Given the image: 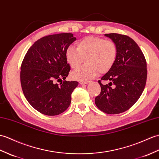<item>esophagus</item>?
<instances>
[{"label":"esophagus","instance_id":"34e87169","mask_svg":"<svg viewBox=\"0 0 159 159\" xmlns=\"http://www.w3.org/2000/svg\"><path fill=\"white\" fill-rule=\"evenodd\" d=\"M89 82L90 81H89V80H84V81H80L79 83L80 84H88Z\"/></svg>","mask_w":159,"mask_h":159}]
</instances>
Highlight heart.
Listing matches in <instances>:
<instances>
[{
    "label": "heart",
    "instance_id": "obj_1",
    "mask_svg": "<svg viewBox=\"0 0 159 159\" xmlns=\"http://www.w3.org/2000/svg\"><path fill=\"white\" fill-rule=\"evenodd\" d=\"M77 50L69 47L66 58L72 68L75 69L86 59V64L72 72L75 80L83 81L95 78L100 72L106 73L111 69L117 57V47L111 40L98 37L86 36L76 44Z\"/></svg>",
    "mask_w": 159,
    "mask_h": 159
}]
</instances>
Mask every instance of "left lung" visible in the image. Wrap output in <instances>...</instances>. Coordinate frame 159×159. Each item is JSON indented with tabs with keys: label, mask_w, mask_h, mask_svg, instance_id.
Returning a JSON list of instances; mask_svg holds the SVG:
<instances>
[{
	"label": "left lung",
	"mask_w": 159,
	"mask_h": 159,
	"mask_svg": "<svg viewBox=\"0 0 159 159\" xmlns=\"http://www.w3.org/2000/svg\"><path fill=\"white\" fill-rule=\"evenodd\" d=\"M116 44L117 57L113 67L98 80L101 92L95 99V105L106 114H120L129 109L141 96L147 79L146 61L142 51L129 36L105 34Z\"/></svg>",
	"instance_id": "1"
}]
</instances>
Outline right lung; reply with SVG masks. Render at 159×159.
<instances>
[{
  "instance_id": "1",
  "label": "right lung",
  "mask_w": 159,
  "mask_h": 159,
  "mask_svg": "<svg viewBox=\"0 0 159 159\" xmlns=\"http://www.w3.org/2000/svg\"><path fill=\"white\" fill-rule=\"evenodd\" d=\"M76 40L71 33L44 36L30 47L22 61L20 80L24 95L43 114L58 115L70 104L72 93L79 83L65 80L70 70L66 52Z\"/></svg>"
}]
</instances>
